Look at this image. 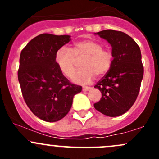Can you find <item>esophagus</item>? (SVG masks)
I'll return each instance as SVG.
<instances>
[{"label":"esophagus","instance_id":"1","mask_svg":"<svg viewBox=\"0 0 159 159\" xmlns=\"http://www.w3.org/2000/svg\"><path fill=\"white\" fill-rule=\"evenodd\" d=\"M89 89H90L89 87H83L82 91H89Z\"/></svg>","mask_w":159,"mask_h":159}]
</instances>
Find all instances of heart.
Masks as SVG:
<instances>
[{
    "label": "heart",
    "mask_w": 159,
    "mask_h": 159,
    "mask_svg": "<svg viewBox=\"0 0 159 159\" xmlns=\"http://www.w3.org/2000/svg\"><path fill=\"white\" fill-rule=\"evenodd\" d=\"M85 57L82 62L83 69L72 75L71 80L76 84H88L96 75L103 76L108 73L113 63V54L108 49L103 48L98 41L84 39L75 43L71 51L61 48L55 54V63L60 71L70 78L74 71L76 59Z\"/></svg>",
    "instance_id": "heart-1"
}]
</instances>
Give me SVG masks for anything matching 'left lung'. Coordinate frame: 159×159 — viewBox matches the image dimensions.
<instances>
[{"instance_id":"1","label":"left lung","mask_w":159,"mask_h":159,"mask_svg":"<svg viewBox=\"0 0 159 159\" xmlns=\"http://www.w3.org/2000/svg\"><path fill=\"white\" fill-rule=\"evenodd\" d=\"M97 34L111 45L114 58L109 71L94 85L102 97L94 107L107 116H119L131 108L140 91L144 74L141 50L124 32L109 29Z\"/></svg>"}]
</instances>
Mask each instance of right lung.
Wrapping results in <instances>:
<instances>
[{
    "label": "right lung",
    "mask_w": 159,
    "mask_h": 159,
    "mask_svg": "<svg viewBox=\"0 0 159 159\" xmlns=\"http://www.w3.org/2000/svg\"><path fill=\"white\" fill-rule=\"evenodd\" d=\"M70 41L69 35L41 34L20 53L17 76L22 95L34 115L43 121L63 118L71 108L75 94L82 89L71 84L55 63L57 51Z\"/></svg>",
    "instance_id": "1"
}]
</instances>
